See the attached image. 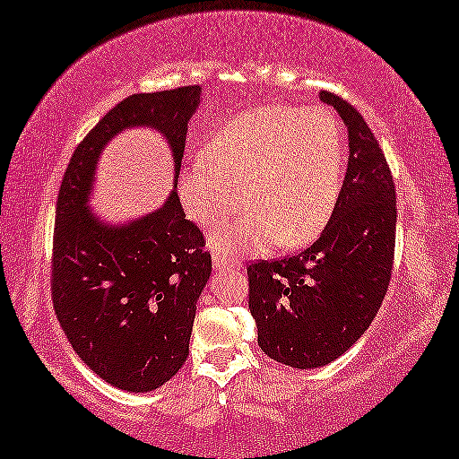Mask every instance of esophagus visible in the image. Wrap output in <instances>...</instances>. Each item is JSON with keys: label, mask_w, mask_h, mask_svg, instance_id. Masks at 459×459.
<instances>
[{"label": "esophagus", "mask_w": 459, "mask_h": 459, "mask_svg": "<svg viewBox=\"0 0 459 459\" xmlns=\"http://www.w3.org/2000/svg\"><path fill=\"white\" fill-rule=\"evenodd\" d=\"M231 266H238V260H228V258H221V256H213V268L215 270H223V268H231Z\"/></svg>", "instance_id": "esophagus-1"}]
</instances>
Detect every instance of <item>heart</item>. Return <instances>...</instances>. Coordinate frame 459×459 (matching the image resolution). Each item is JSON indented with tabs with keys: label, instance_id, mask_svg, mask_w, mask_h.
<instances>
[{
	"label": "heart",
	"instance_id": "b5f03b06",
	"mask_svg": "<svg viewBox=\"0 0 459 459\" xmlns=\"http://www.w3.org/2000/svg\"><path fill=\"white\" fill-rule=\"evenodd\" d=\"M345 140L325 109L262 105L223 122L201 159L180 170L186 215L203 228L221 223L212 247L221 258L258 256L276 244H309L332 217L342 189Z\"/></svg>",
	"mask_w": 459,
	"mask_h": 459
}]
</instances>
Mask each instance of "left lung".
Segmentation results:
<instances>
[{"instance_id": "1", "label": "left lung", "mask_w": 459, "mask_h": 459, "mask_svg": "<svg viewBox=\"0 0 459 459\" xmlns=\"http://www.w3.org/2000/svg\"><path fill=\"white\" fill-rule=\"evenodd\" d=\"M319 100L343 119L348 170L325 230L295 256L247 264V305L258 345L276 362L319 368L370 327L393 274L396 191L385 152L354 105L332 91Z\"/></svg>"}]
</instances>
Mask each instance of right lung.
Masks as SVG:
<instances>
[{
  "instance_id": "add662e5",
  "label": "right lung",
  "mask_w": 459,
  "mask_h": 459,
  "mask_svg": "<svg viewBox=\"0 0 459 459\" xmlns=\"http://www.w3.org/2000/svg\"><path fill=\"white\" fill-rule=\"evenodd\" d=\"M199 97L197 85L126 97L74 148L60 183L50 264L56 319L82 362L127 393L160 388L185 364L212 254L177 191L119 228L97 221L87 199L103 146L134 126L164 134L178 178Z\"/></svg>"
}]
</instances>
